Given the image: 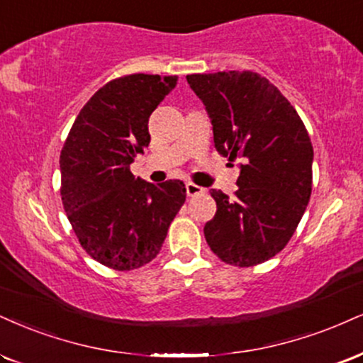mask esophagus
<instances>
[{
  "mask_svg": "<svg viewBox=\"0 0 363 363\" xmlns=\"http://www.w3.org/2000/svg\"><path fill=\"white\" fill-rule=\"evenodd\" d=\"M204 189L198 184H193V182H187L186 184V194L187 196H198V194H203Z\"/></svg>",
  "mask_w": 363,
  "mask_h": 363,
  "instance_id": "esophagus-1",
  "label": "esophagus"
}]
</instances>
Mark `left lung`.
Listing matches in <instances>:
<instances>
[{
    "mask_svg": "<svg viewBox=\"0 0 363 363\" xmlns=\"http://www.w3.org/2000/svg\"><path fill=\"white\" fill-rule=\"evenodd\" d=\"M186 79L211 118L216 150L231 162L240 159L235 198L211 189L218 209L204 238L226 264L259 265L287 245L306 211L311 138L294 106L260 74H191Z\"/></svg>",
    "mask_w": 363,
    "mask_h": 363,
    "instance_id": "1",
    "label": "left lung"
}]
</instances>
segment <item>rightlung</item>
<instances>
[{
	"label": "right lung",
	"mask_w": 363,
	"mask_h": 363,
	"mask_svg": "<svg viewBox=\"0 0 363 363\" xmlns=\"http://www.w3.org/2000/svg\"><path fill=\"white\" fill-rule=\"evenodd\" d=\"M176 76L130 74L84 104L60 152V196L81 247L113 270L154 260L186 201L182 181L150 184L130 164L150 143L148 118Z\"/></svg>",
	"instance_id": "1"
}]
</instances>
